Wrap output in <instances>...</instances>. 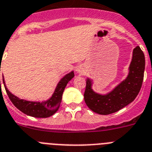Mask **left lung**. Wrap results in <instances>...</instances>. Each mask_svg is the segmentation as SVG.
<instances>
[{
    "label": "left lung",
    "instance_id": "8db88e82",
    "mask_svg": "<svg viewBox=\"0 0 152 152\" xmlns=\"http://www.w3.org/2000/svg\"><path fill=\"white\" fill-rule=\"evenodd\" d=\"M145 65L144 53L137 46L133 51V58L126 78L105 95H101L93 91L91 87L92 80L87 78L83 96L88 108L97 114L107 115L115 113L131 103L142 87Z\"/></svg>",
    "mask_w": 152,
    "mask_h": 152
}]
</instances>
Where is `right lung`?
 I'll list each match as a JSON object with an SVG mask.
<instances>
[{"label":"right lung","mask_w":152,"mask_h":152,"mask_svg":"<svg viewBox=\"0 0 152 152\" xmlns=\"http://www.w3.org/2000/svg\"><path fill=\"white\" fill-rule=\"evenodd\" d=\"M74 76H75L74 72H72L65 75L61 79L59 83L57 84V87L54 91L52 97L47 101L42 102H30L24 99H20L17 96L12 94L7 90L6 85H5L4 78H3V82H4V87H5V90H6L10 99L19 111H21L26 115L34 117V118H48V117L52 116L58 111L59 106H60L64 90L66 87L67 83H69V81H70L71 79L73 78Z\"/></svg>","instance_id":"right-lung-1"}]
</instances>
